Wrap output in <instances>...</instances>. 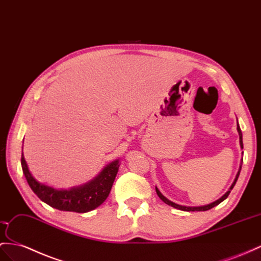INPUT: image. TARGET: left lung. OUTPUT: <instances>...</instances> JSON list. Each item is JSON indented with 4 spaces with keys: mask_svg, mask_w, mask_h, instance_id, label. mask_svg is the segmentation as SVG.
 <instances>
[{
    "mask_svg": "<svg viewBox=\"0 0 261 261\" xmlns=\"http://www.w3.org/2000/svg\"><path fill=\"white\" fill-rule=\"evenodd\" d=\"M237 131H238V135H239V142H240V146H242V149H243V148H244V145H243V135H242V130H240V128H239V124H238V122H237ZM242 165H243V159H242V163H240V165H239V170H238V173H237V175H236V177H235V181H233V183L231 184V186L229 188V190L227 191V192L225 193V194H224L222 197H220L219 199L215 200V202H214V203H211V204H208V205H205V206H198V207H190V206H182V205L175 204V203L171 202V200H169V199L166 198L164 195H162V193L158 190V188H155L156 194H158V196H159L160 198H161V199L163 200V202H164L165 204H168V205H170V206H172V207H174V208H177V210H181V211H184V212H195V211H196V212H202V211H208V210L213 208V207L217 206L218 204L222 203L224 199H226L227 197H228L230 191L232 190V188H233V186H235V184H236V182H237L238 176H239V174H240V170H242Z\"/></svg>",
    "mask_w": 261,
    "mask_h": 261,
    "instance_id": "8db88e82",
    "label": "left lung"
}]
</instances>
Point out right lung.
Listing matches in <instances>:
<instances>
[{
    "instance_id": "obj_1",
    "label": "right lung",
    "mask_w": 261,
    "mask_h": 261,
    "mask_svg": "<svg viewBox=\"0 0 261 261\" xmlns=\"http://www.w3.org/2000/svg\"><path fill=\"white\" fill-rule=\"evenodd\" d=\"M21 163L26 181L39 199L56 210L75 213L90 212L105 202L120 166L119 160H116L107 165L92 181L70 190H56L36 181L26 164L23 151Z\"/></svg>"
}]
</instances>
